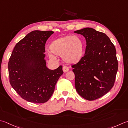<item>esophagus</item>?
I'll list each match as a JSON object with an SVG mask.
<instances>
[{"label":"esophagus","mask_w":128,"mask_h":128,"mask_svg":"<svg viewBox=\"0 0 128 128\" xmlns=\"http://www.w3.org/2000/svg\"><path fill=\"white\" fill-rule=\"evenodd\" d=\"M62 70H63L64 72H67L69 71V68L67 67L66 66H64L62 67Z\"/></svg>","instance_id":"1"}]
</instances>
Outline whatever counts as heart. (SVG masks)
<instances>
[{
  "label": "heart",
  "mask_w": 128,
  "mask_h": 128,
  "mask_svg": "<svg viewBox=\"0 0 128 128\" xmlns=\"http://www.w3.org/2000/svg\"><path fill=\"white\" fill-rule=\"evenodd\" d=\"M49 56L52 59L56 56H61L63 60L69 64H76L83 58L84 42L81 38L66 35L56 39L49 46Z\"/></svg>",
  "instance_id": "obj_1"
}]
</instances>
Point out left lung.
<instances>
[{"mask_svg":"<svg viewBox=\"0 0 128 128\" xmlns=\"http://www.w3.org/2000/svg\"><path fill=\"white\" fill-rule=\"evenodd\" d=\"M74 32L82 35L86 42L84 56L72 66L75 86L82 97L94 100L114 86L118 69L116 48L106 34L93 28H86Z\"/></svg>","mask_w":128,"mask_h":128,"instance_id":"1","label":"left lung"}]
</instances>
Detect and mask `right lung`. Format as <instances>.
<instances>
[{
    "label": "right lung",
    "mask_w": 128,
    "mask_h": 128,
    "mask_svg": "<svg viewBox=\"0 0 128 128\" xmlns=\"http://www.w3.org/2000/svg\"><path fill=\"white\" fill-rule=\"evenodd\" d=\"M52 31L34 30L16 45L8 62L9 82L22 99L44 103L53 94L63 74L62 66L50 70L46 66L45 46Z\"/></svg>",
    "instance_id": "right-lung-1"
}]
</instances>
